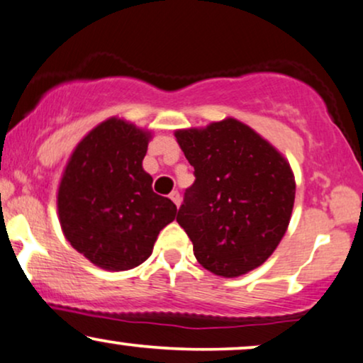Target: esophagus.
<instances>
[{
  "label": "esophagus",
  "instance_id": "34e87169",
  "mask_svg": "<svg viewBox=\"0 0 363 363\" xmlns=\"http://www.w3.org/2000/svg\"><path fill=\"white\" fill-rule=\"evenodd\" d=\"M169 199L173 200V203L177 205V207H180V202H182V195H180V191H172V194H169Z\"/></svg>",
  "mask_w": 363,
  "mask_h": 363
}]
</instances>
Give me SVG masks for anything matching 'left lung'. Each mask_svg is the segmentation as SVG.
Listing matches in <instances>:
<instances>
[{
	"mask_svg": "<svg viewBox=\"0 0 363 363\" xmlns=\"http://www.w3.org/2000/svg\"><path fill=\"white\" fill-rule=\"evenodd\" d=\"M174 136L195 169L177 222L196 261L223 277L256 269L288 229L296 194L288 161L235 119Z\"/></svg>",
	"mask_w": 363,
	"mask_h": 363,
	"instance_id": "left-lung-1",
	"label": "left lung"
}]
</instances>
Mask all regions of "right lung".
Returning <instances> with one entry per match:
<instances>
[{
	"label": "right lung",
	"instance_id": "obj_1",
	"mask_svg": "<svg viewBox=\"0 0 363 363\" xmlns=\"http://www.w3.org/2000/svg\"><path fill=\"white\" fill-rule=\"evenodd\" d=\"M147 133L107 119L79 143L58 189V217L74 249L107 271H128L153 252L177 205L155 194L143 169Z\"/></svg>",
	"mask_w": 363,
	"mask_h": 363
}]
</instances>
